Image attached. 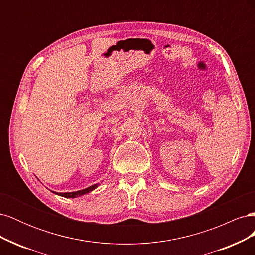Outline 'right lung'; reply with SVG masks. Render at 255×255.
I'll use <instances>...</instances> for the list:
<instances>
[{
  "mask_svg": "<svg viewBox=\"0 0 255 255\" xmlns=\"http://www.w3.org/2000/svg\"><path fill=\"white\" fill-rule=\"evenodd\" d=\"M99 183L95 184V185H91V186L82 189V190H78V191H71V192H55V191H52L54 192L55 195H58L60 197H64V198H76V197H81L83 195H86L88 192L92 191L94 189H96L99 186Z\"/></svg>",
  "mask_w": 255,
  "mask_h": 255,
  "instance_id": "add662e5",
  "label": "right lung"
}]
</instances>
